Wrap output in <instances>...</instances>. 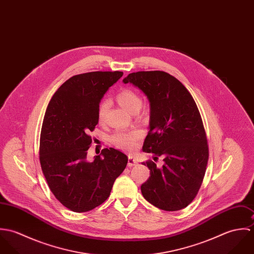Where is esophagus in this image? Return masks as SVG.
<instances>
[{
  "mask_svg": "<svg viewBox=\"0 0 254 254\" xmlns=\"http://www.w3.org/2000/svg\"><path fill=\"white\" fill-rule=\"evenodd\" d=\"M137 164H138V161H137V159L135 157H133V156H129L128 157V163H127L128 167H132V166H135Z\"/></svg>",
  "mask_w": 254,
  "mask_h": 254,
  "instance_id": "34e87169",
  "label": "esophagus"
}]
</instances>
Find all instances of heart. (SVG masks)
<instances>
[{
	"mask_svg": "<svg viewBox=\"0 0 254 254\" xmlns=\"http://www.w3.org/2000/svg\"><path fill=\"white\" fill-rule=\"evenodd\" d=\"M116 100L118 104L122 107V109L130 113H136L142 106V100L140 96L131 89H123L116 95ZM108 109V102L103 101L98 109V118L99 122L103 123L106 117ZM140 138V133L137 131H118L114 133L110 141L117 148L125 150V151H132L135 146L136 142Z\"/></svg>",
	"mask_w": 254,
	"mask_h": 254,
	"instance_id": "heart-1",
	"label": "heart"
}]
</instances>
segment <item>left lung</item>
Returning a JSON list of instances; mask_svg holds the SVG:
<instances>
[{"mask_svg":"<svg viewBox=\"0 0 254 254\" xmlns=\"http://www.w3.org/2000/svg\"><path fill=\"white\" fill-rule=\"evenodd\" d=\"M138 87L149 102V131L143 150L162 167L148 160L149 178L142 194L155 207L177 211L196 196L208 161V145L200 113L181 82L164 71H138L123 79Z\"/></svg>","mask_w":254,"mask_h":254,"instance_id":"obj_1","label":"left lung"}]
</instances>
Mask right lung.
I'll return each instance as SVG.
<instances>
[{
    "instance_id": "1",
    "label": "right lung",
    "mask_w": 254,
    "mask_h": 254,
    "mask_svg": "<svg viewBox=\"0 0 254 254\" xmlns=\"http://www.w3.org/2000/svg\"><path fill=\"white\" fill-rule=\"evenodd\" d=\"M121 71H94L72 76L54 94L40 136V163L56 198L74 212H87L105 202L128 157L104 148L92 161L87 152L90 132L99 122L98 109Z\"/></svg>"
}]
</instances>
